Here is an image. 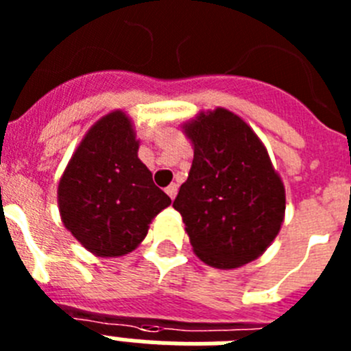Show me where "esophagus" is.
<instances>
[{
    "label": "esophagus",
    "instance_id": "esophagus-1",
    "mask_svg": "<svg viewBox=\"0 0 351 351\" xmlns=\"http://www.w3.org/2000/svg\"><path fill=\"white\" fill-rule=\"evenodd\" d=\"M165 191H167V195H169V197L173 200V198H176V195H178V184H176V182H172L170 186H167Z\"/></svg>",
    "mask_w": 351,
    "mask_h": 351
}]
</instances>
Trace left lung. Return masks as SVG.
Listing matches in <instances>:
<instances>
[{"label":"left lung","mask_w":351,"mask_h":351,"mask_svg":"<svg viewBox=\"0 0 351 351\" xmlns=\"http://www.w3.org/2000/svg\"><path fill=\"white\" fill-rule=\"evenodd\" d=\"M193 163L179 188V210L193 251L218 269L258 258L278 235L285 188L255 132L225 108L184 126Z\"/></svg>","instance_id":"left-lung-1"}]
</instances>
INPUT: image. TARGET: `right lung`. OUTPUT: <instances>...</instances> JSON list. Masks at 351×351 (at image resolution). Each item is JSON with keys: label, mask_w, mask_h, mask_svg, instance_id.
<instances>
[{"label": "right lung", "mask_w": 351, "mask_h": 351, "mask_svg": "<svg viewBox=\"0 0 351 351\" xmlns=\"http://www.w3.org/2000/svg\"><path fill=\"white\" fill-rule=\"evenodd\" d=\"M137 151L126 114H108L86 133L60 181L64 226L98 256H123L135 250L151 219L172 202L154 184Z\"/></svg>", "instance_id": "add662e5"}]
</instances>
